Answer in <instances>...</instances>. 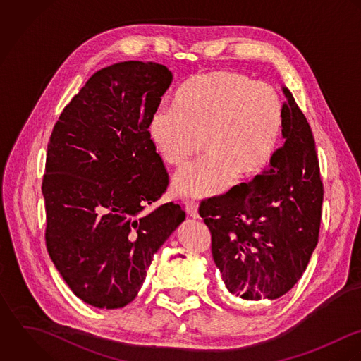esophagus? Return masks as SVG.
Masks as SVG:
<instances>
[{
	"label": "esophagus",
	"mask_w": 361,
	"mask_h": 361,
	"mask_svg": "<svg viewBox=\"0 0 361 361\" xmlns=\"http://www.w3.org/2000/svg\"><path fill=\"white\" fill-rule=\"evenodd\" d=\"M185 209H187V214L194 219L200 217L198 214V204L195 201H185Z\"/></svg>",
	"instance_id": "obj_1"
}]
</instances>
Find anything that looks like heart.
I'll use <instances>...</instances> for the list:
<instances>
[{
  "label": "heart",
  "mask_w": 361,
  "mask_h": 361,
  "mask_svg": "<svg viewBox=\"0 0 361 361\" xmlns=\"http://www.w3.org/2000/svg\"><path fill=\"white\" fill-rule=\"evenodd\" d=\"M285 109L281 94L265 82L215 71L180 86L171 110L159 109L149 137L160 159L183 166L201 141L204 157L178 170L173 191L185 198H211L227 191L234 177L264 171L282 138Z\"/></svg>",
  "instance_id": "heart-1"
}]
</instances>
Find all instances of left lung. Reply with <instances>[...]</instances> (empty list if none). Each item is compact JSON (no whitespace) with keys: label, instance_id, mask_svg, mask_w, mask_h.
I'll return each mask as SVG.
<instances>
[{"label":"left lung","instance_id":"1","mask_svg":"<svg viewBox=\"0 0 361 361\" xmlns=\"http://www.w3.org/2000/svg\"><path fill=\"white\" fill-rule=\"evenodd\" d=\"M282 135L269 169L201 202L212 257L234 301L276 300L302 276L318 243L324 185L310 124L286 86Z\"/></svg>","mask_w":361,"mask_h":361}]
</instances>
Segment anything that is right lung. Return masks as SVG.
<instances>
[{"instance_id":"1","label":"right lung","mask_w":361,"mask_h":361,"mask_svg":"<svg viewBox=\"0 0 361 361\" xmlns=\"http://www.w3.org/2000/svg\"><path fill=\"white\" fill-rule=\"evenodd\" d=\"M173 75L124 61L93 73L64 107L47 145L42 191L49 255L73 294L121 308L141 290L153 255L185 219L169 185L149 121Z\"/></svg>"}]
</instances>
